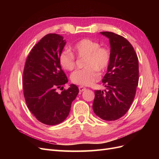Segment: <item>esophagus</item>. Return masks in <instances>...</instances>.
Returning <instances> with one entry per match:
<instances>
[{
  "instance_id": "1",
  "label": "esophagus",
  "mask_w": 159,
  "mask_h": 159,
  "mask_svg": "<svg viewBox=\"0 0 159 159\" xmlns=\"http://www.w3.org/2000/svg\"><path fill=\"white\" fill-rule=\"evenodd\" d=\"M86 89V88L85 87H84V86H80L79 87V90L80 92H82V91H85Z\"/></svg>"
}]
</instances>
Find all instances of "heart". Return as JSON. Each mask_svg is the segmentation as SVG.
I'll use <instances>...</instances> for the list:
<instances>
[{
  "instance_id": "obj_1",
  "label": "heart",
  "mask_w": 159,
  "mask_h": 159,
  "mask_svg": "<svg viewBox=\"0 0 159 159\" xmlns=\"http://www.w3.org/2000/svg\"><path fill=\"white\" fill-rule=\"evenodd\" d=\"M75 54L80 57H85V68L74 71L71 75L72 82L80 85H89L99 78L98 70H104L108 66L111 55L109 50L100 47L98 42L89 38L81 40L71 48ZM59 62L64 70H73L75 66L74 55L68 51H63L59 57Z\"/></svg>"
}]
</instances>
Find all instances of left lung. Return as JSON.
<instances>
[{
	"label": "left lung",
	"mask_w": 159,
	"mask_h": 159,
	"mask_svg": "<svg viewBox=\"0 0 159 159\" xmlns=\"http://www.w3.org/2000/svg\"><path fill=\"white\" fill-rule=\"evenodd\" d=\"M100 34L109 38L111 58L102 80L107 90L95 91L93 110L105 121H115L128 111L133 102L139 82V60L124 37L111 32Z\"/></svg>",
	"instance_id": "1"
}]
</instances>
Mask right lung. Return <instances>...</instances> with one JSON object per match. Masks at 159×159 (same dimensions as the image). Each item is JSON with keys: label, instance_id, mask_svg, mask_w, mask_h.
I'll use <instances>...</instances> for the list:
<instances>
[{"label": "right lung", "instance_id": "add662e5", "mask_svg": "<svg viewBox=\"0 0 159 159\" xmlns=\"http://www.w3.org/2000/svg\"><path fill=\"white\" fill-rule=\"evenodd\" d=\"M66 44L60 35H46L33 47L24 69L23 89L27 106L38 121L48 125L64 121L79 93L74 84L61 93L57 92L68 81L59 62Z\"/></svg>", "mask_w": 159, "mask_h": 159}]
</instances>
